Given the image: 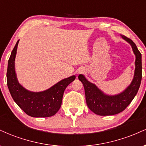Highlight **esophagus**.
Segmentation results:
<instances>
[{
    "label": "esophagus",
    "instance_id": "esophagus-1",
    "mask_svg": "<svg viewBox=\"0 0 146 146\" xmlns=\"http://www.w3.org/2000/svg\"><path fill=\"white\" fill-rule=\"evenodd\" d=\"M82 71H78V73H82Z\"/></svg>",
    "mask_w": 146,
    "mask_h": 146
}]
</instances>
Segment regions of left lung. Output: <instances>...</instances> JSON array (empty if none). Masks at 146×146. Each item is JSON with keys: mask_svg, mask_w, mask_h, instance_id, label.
<instances>
[{"mask_svg": "<svg viewBox=\"0 0 146 146\" xmlns=\"http://www.w3.org/2000/svg\"><path fill=\"white\" fill-rule=\"evenodd\" d=\"M121 37L131 45L136 58L134 78L130 84L123 92L117 95H106L96 85L87 80L84 75L80 74L78 76L84 88L87 106L91 111L101 116L116 115L124 110L137 95L141 82V54L132 40L123 35H121Z\"/></svg>", "mask_w": 146, "mask_h": 146, "instance_id": "1", "label": "left lung"}]
</instances>
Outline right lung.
Masks as SVG:
<instances>
[{
  "label": "right lung",
  "instance_id": "1",
  "mask_svg": "<svg viewBox=\"0 0 146 146\" xmlns=\"http://www.w3.org/2000/svg\"><path fill=\"white\" fill-rule=\"evenodd\" d=\"M19 40L12 50L8 60L7 83L14 102L25 113L33 117H48L54 115L61 107L64 90L72 82L75 75L65 78L41 92L27 90L18 82L15 71V58Z\"/></svg>",
  "mask_w": 146,
  "mask_h": 146
}]
</instances>
